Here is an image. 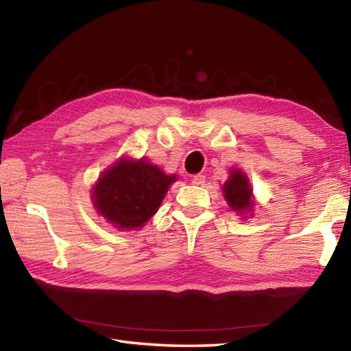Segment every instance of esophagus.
I'll use <instances>...</instances> for the list:
<instances>
[{"instance_id":"esophagus-1","label":"esophagus","mask_w":351,"mask_h":351,"mask_svg":"<svg viewBox=\"0 0 351 351\" xmlns=\"http://www.w3.org/2000/svg\"><path fill=\"white\" fill-rule=\"evenodd\" d=\"M191 182L195 185H204L205 184V175H195L191 178Z\"/></svg>"}]
</instances>
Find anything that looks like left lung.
<instances>
[{
    "label": "left lung",
    "mask_w": 351,
    "mask_h": 351,
    "mask_svg": "<svg viewBox=\"0 0 351 351\" xmlns=\"http://www.w3.org/2000/svg\"><path fill=\"white\" fill-rule=\"evenodd\" d=\"M223 193L228 200L229 206L235 211L247 213L252 208V190L249 187V181L238 170H232L228 182L223 185Z\"/></svg>",
    "instance_id": "obj_1"
}]
</instances>
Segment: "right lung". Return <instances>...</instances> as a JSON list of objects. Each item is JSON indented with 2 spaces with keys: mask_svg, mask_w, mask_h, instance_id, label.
Listing matches in <instances>:
<instances>
[{
  "mask_svg": "<svg viewBox=\"0 0 351 351\" xmlns=\"http://www.w3.org/2000/svg\"><path fill=\"white\" fill-rule=\"evenodd\" d=\"M175 175L167 176L146 161L122 160L104 173L93 190V204L119 229H136L158 211Z\"/></svg>",
  "mask_w": 351,
  "mask_h": 351,
  "instance_id": "obj_1",
  "label": "right lung"
}]
</instances>
